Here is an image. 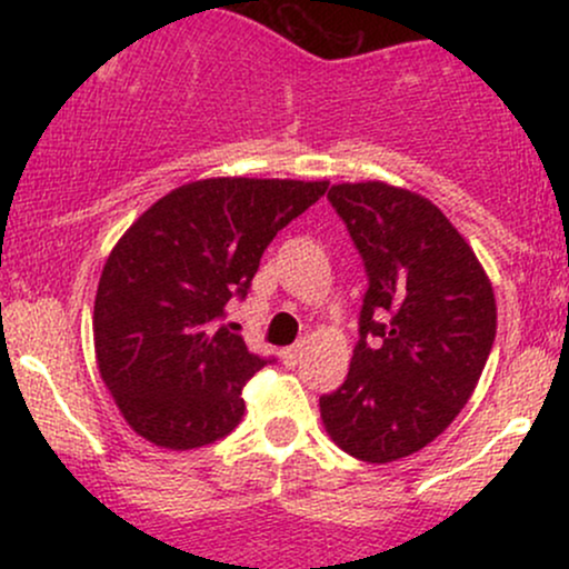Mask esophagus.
<instances>
[{
    "label": "esophagus",
    "mask_w": 569,
    "mask_h": 569,
    "mask_svg": "<svg viewBox=\"0 0 569 569\" xmlns=\"http://www.w3.org/2000/svg\"><path fill=\"white\" fill-rule=\"evenodd\" d=\"M302 356H305V342L293 345V348H286L283 352H280V358H283V363H289V367H293V363H297Z\"/></svg>",
    "instance_id": "34e87169"
}]
</instances>
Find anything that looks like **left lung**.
<instances>
[{
	"label": "left lung",
	"instance_id": "obj_1",
	"mask_svg": "<svg viewBox=\"0 0 569 569\" xmlns=\"http://www.w3.org/2000/svg\"><path fill=\"white\" fill-rule=\"evenodd\" d=\"M329 200L369 291L348 380L321 396V420L339 449L382 466L420 452L460 415L492 350L498 307L473 248L428 198L345 181Z\"/></svg>",
	"mask_w": 569,
	"mask_h": 569
}]
</instances>
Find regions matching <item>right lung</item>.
Segmentation results:
<instances>
[{
  "mask_svg": "<svg viewBox=\"0 0 569 569\" xmlns=\"http://www.w3.org/2000/svg\"><path fill=\"white\" fill-rule=\"evenodd\" d=\"M329 181L217 176L176 187L117 240L98 280L101 380L141 439L198 449L243 417V385L264 367L221 323L264 248L321 200Z\"/></svg>",
  "mask_w": 569,
  "mask_h": 569,
  "instance_id": "obj_1",
  "label": "right lung"
}]
</instances>
